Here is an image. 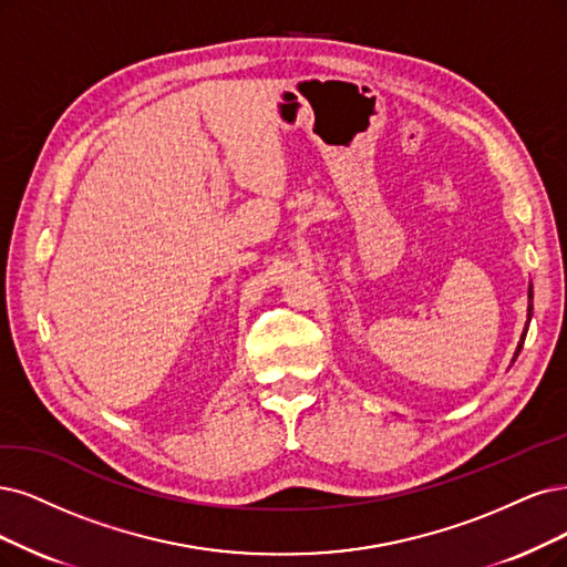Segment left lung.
<instances>
[{
  "label": "left lung",
  "instance_id": "8db88e82",
  "mask_svg": "<svg viewBox=\"0 0 567 567\" xmlns=\"http://www.w3.org/2000/svg\"><path fill=\"white\" fill-rule=\"evenodd\" d=\"M528 297H530V301H533V287H530V295H528ZM530 310H533V303H530V308H528V312H530ZM523 339H526V333H523ZM523 339H520V346H523ZM520 346H518V350H516V354H518V352H520Z\"/></svg>",
  "mask_w": 567,
  "mask_h": 567
}]
</instances>
